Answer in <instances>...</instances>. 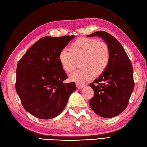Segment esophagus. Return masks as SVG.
I'll return each instance as SVG.
<instances>
[{"label":"esophagus","mask_w":147,"mask_h":147,"mask_svg":"<svg viewBox=\"0 0 147 147\" xmlns=\"http://www.w3.org/2000/svg\"><path fill=\"white\" fill-rule=\"evenodd\" d=\"M76 87L78 89H83V88H84V86L83 85H82L81 84H79V83H76Z\"/></svg>","instance_id":"1"}]
</instances>
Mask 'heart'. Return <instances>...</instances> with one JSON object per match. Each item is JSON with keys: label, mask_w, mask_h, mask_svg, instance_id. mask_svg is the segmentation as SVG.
Returning a JSON list of instances; mask_svg holds the SVG:
<instances>
[{"label": "heart", "mask_w": 147, "mask_h": 147, "mask_svg": "<svg viewBox=\"0 0 147 147\" xmlns=\"http://www.w3.org/2000/svg\"><path fill=\"white\" fill-rule=\"evenodd\" d=\"M60 51L58 56L63 69L67 73L72 71L77 61H81V69L69 75V80L79 84H84L96 76H100L107 69L110 63V49L104 42L96 39L80 37L70 47Z\"/></svg>", "instance_id": "1"}]
</instances>
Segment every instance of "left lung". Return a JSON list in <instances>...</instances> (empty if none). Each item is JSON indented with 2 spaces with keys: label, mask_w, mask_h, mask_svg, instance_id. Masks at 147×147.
Masks as SVG:
<instances>
[{
  "label": "left lung",
  "mask_w": 147,
  "mask_h": 147,
  "mask_svg": "<svg viewBox=\"0 0 147 147\" xmlns=\"http://www.w3.org/2000/svg\"><path fill=\"white\" fill-rule=\"evenodd\" d=\"M93 36L101 37L107 44L110 58L106 71L90 85L94 94L89 105L96 115L105 118H113L125 110L134 91L132 64L123 47L115 37L105 31L88 36Z\"/></svg>",
  "instance_id": "obj_1"
}]
</instances>
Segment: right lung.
Instances as JSON below:
<instances>
[{
  "instance_id": "right-lung-1",
  "label": "right lung",
  "mask_w": 147,
  "mask_h": 147,
  "mask_svg": "<svg viewBox=\"0 0 147 147\" xmlns=\"http://www.w3.org/2000/svg\"><path fill=\"white\" fill-rule=\"evenodd\" d=\"M74 37H44L19 61L16 90L24 108L34 117L43 120L56 117L76 90L74 82L63 83L67 76L58 59L60 51Z\"/></svg>"
}]
</instances>
